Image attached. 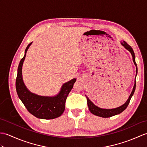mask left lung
I'll use <instances>...</instances> for the list:
<instances>
[{
  "label": "left lung",
  "mask_w": 147,
  "mask_h": 147,
  "mask_svg": "<svg viewBox=\"0 0 147 147\" xmlns=\"http://www.w3.org/2000/svg\"><path fill=\"white\" fill-rule=\"evenodd\" d=\"M121 43L126 49H127L128 51H129V52L131 53L132 57H133V61H134L135 65L136 66H137V65H136V62H135V53H134V50H133V49H132V47L129 45H128V44L125 41H123ZM136 73H137V67H136ZM135 88H136V81H135V84L134 86V89H133V90L131 91V93L130 95H129L128 100L126 101V103L120 107L117 108H114V109H110V110H108V109H102V108H100L96 107V106H95L93 103H92V102L90 100V99L86 96V97L87 98V103H88V108H89V110L91 111V113H93L94 115L98 116V117H103V118H109V117H113V116H114V115L120 114L127 108L129 101H130L131 98L133 96V94H134Z\"/></svg>",
  "instance_id": "left-lung-1"
}]
</instances>
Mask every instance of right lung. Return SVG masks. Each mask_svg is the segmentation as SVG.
Returning a JSON list of instances; mask_svg holds the SVG:
<instances>
[{"label":"right lung","instance_id":"add662e5","mask_svg":"<svg viewBox=\"0 0 147 147\" xmlns=\"http://www.w3.org/2000/svg\"><path fill=\"white\" fill-rule=\"evenodd\" d=\"M32 42L29 44L25 50V55L20 61L16 81L17 93L20 100L24 105L30 113L34 117L49 120L60 117L65 109V103L67 95L73 87L76 79H73L64 83L61 91L54 97L40 96L35 94L27 89L22 80V67L25 59L26 53Z\"/></svg>","mask_w":147,"mask_h":147}]
</instances>
